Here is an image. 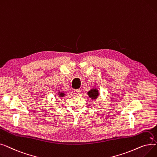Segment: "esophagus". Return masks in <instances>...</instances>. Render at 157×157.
<instances>
[{
  "instance_id": "1",
  "label": "esophagus",
  "mask_w": 157,
  "mask_h": 157,
  "mask_svg": "<svg viewBox=\"0 0 157 157\" xmlns=\"http://www.w3.org/2000/svg\"><path fill=\"white\" fill-rule=\"evenodd\" d=\"M74 94H75L76 95H80L81 91H80V90L77 89V90H74Z\"/></svg>"
}]
</instances>
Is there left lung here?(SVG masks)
Returning <instances> with one entry per match:
<instances>
[{"mask_svg": "<svg viewBox=\"0 0 157 157\" xmlns=\"http://www.w3.org/2000/svg\"><path fill=\"white\" fill-rule=\"evenodd\" d=\"M88 95L89 97L91 98L92 99H96V98L98 97V95H99V93H98V90L94 88L90 90V91L88 92Z\"/></svg>", "mask_w": 157, "mask_h": 157, "instance_id": "obj_1", "label": "left lung"}]
</instances>
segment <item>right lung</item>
Here are the masks:
<instances>
[{
    "instance_id": "1",
    "label": "right lung",
    "mask_w": 157,
    "mask_h": 157,
    "mask_svg": "<svg viewBox=\"0 0 157 157\" xmlns=\"http://www.w3.org/2000/svg\"><path fill=\"white\" fill-rule=\"evenodd\" d=\"M58 95H59L60 97H64V95H65V94L63 92H59V93H58Z\"/></svg>"
}]
</instances>
